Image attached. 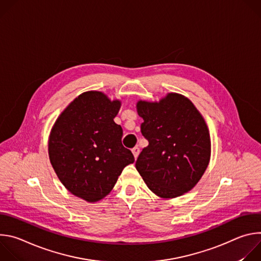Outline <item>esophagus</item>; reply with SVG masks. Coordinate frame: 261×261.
Segmentation results:
<instances>
[{
    "mask_svg": "<svg viewBox=\"0 0 261 261\" xmlns=\"http://www.w3.org/2000/svg\"><path fill=\"white\" fill-rule=\"evenodd\" d=\"M139 152H140V150H139V147H138V146H135V147H133V148H132V153H133V155H134V158H135V159L138 157Z\"/></svg>",
    "mask_w": 261,
    "mask_h": 261,
    "instance_id": "34e87169",
    "label": "esophagus"
}]
</instances>
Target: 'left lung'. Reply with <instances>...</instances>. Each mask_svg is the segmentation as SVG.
<instances>
[{"label": "left lung", "mask_w": 261, "mask_h": 261, "mask_svg": "<svg viewBox=\"0 0 261 261\" xmlns=\"http://www.w3.org/2000/svg\"><path fill=\"white\" fill-rule=\"evenodd\" d=\"M141 133L148 145L135 167L152 192L162 198L187 193L199 181L211 158L207 126L194 104L170 93L159 102H137Z\"/></svg>", "instance_id": "left-lung-1"}]
</instances>
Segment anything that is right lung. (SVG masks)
I'll list each match as a JSON object with an SVG mask.
<instances>
[{
	"mask_svg": "<svg viewBox=\"0 0 261 261\" xmlns=\"http://www.w3.org/2000/svg\"><path fill=\"white\" fill-rule=\"evenodd\" d=\"M121 101L97 91L74 99L56 121L48 141L50 163L65 188L88 202L104 198L134 162L114 119Z\"/></svg>",
	"mask_w": 261,
	"mask_h": 261,
	"instance_id": "obj_1",
	"label": "right lung"
}]
</instances>
